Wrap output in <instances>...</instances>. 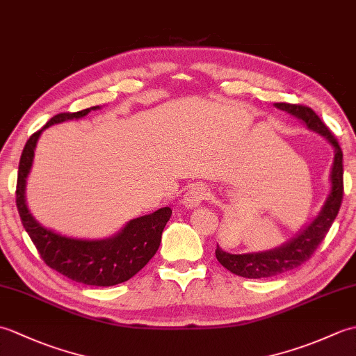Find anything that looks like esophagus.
<instances>
[{
  "label": "esophagus",
  "mask_w": 356,
  "mask_h": 356,
  "mask_svg": "<svg viewBox=\"0 0 356 356\" xmlns=\"http://www.w3.org/2000/svg\"><path fill=\"white\" fill-rule=\"evenodd\" d=\"M209 195L208 190L203 185H194L191 186L190 190H188L184 195L182 199V203L184 207L188 208V209H193V208H197L200 203L205 200Z\"/></svg>",
  "instance_id": "esophagus-1"
}]
</instances>
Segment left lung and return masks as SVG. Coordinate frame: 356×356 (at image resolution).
<instances>
[{
    "label": "left lung",
    "instance_id": "left-lung-1",
    "mask_svg": "<svg viewBox=\"0 0 356 356\" xmlns=\"http://www.w3.org/2000/svg\"><path fill=\"white\" fill-rule=\"evenodd\" d=\"M278 110H283L289 115L300 119L306 125L307 130L318 133L326 139L334 148V163L330 168V191L327 194L324 205L314 220L306 225L297 236L287 240L282 246L269 249L261 252L248 254H231L226 252L217 245L216 257L223 268L231 270L232 274L245 278H268L284 274L287 270L298 268L311 259L315 249L320 246L326 237L332 223L338 216L339 207L343 200V151L339 148L334 134L323 124V120L316 116V113L305 107V105L293 104H274Z\"/></svg>",
    "mask_w": 356,
    "mask_h": 356
}]
</instances>
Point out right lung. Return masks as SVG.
Returning a JSON list of instances; mask_svg holds the SVG:
<instances>
[{
	"instance_id": "obj_1",
	"label": "right lung",
	"mask_w": 356,
	"mask_h": 356,
	"mask_svg": "<svg viewBox=\"0 0 356 356\" xmlns=\"http://www.w3.org/2000/svg\"><path fill=\"white\" fill-rule=\"evenodd\" d=\"M99 105L78 113H61L51 118L40 131L30 136L19 159L17 182V207L22 226L32 238L47 266L59 274L88 286H115L130 280L157 252L162 232L171 217V208L127 222L115 236L107 238H78L45 228L30 213L26 202L27 177L32 170L35 148L41 133L55 124L81 119Z\"/></svg>"
}]
</instances>
